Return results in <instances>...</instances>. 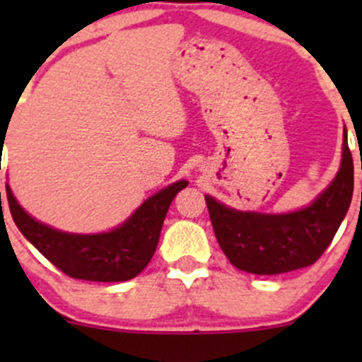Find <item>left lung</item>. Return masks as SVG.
<instances>
[{
  "label": "left lung",
  "mask_w": 362,
  "mask_h": 362,
  "mask_svg": "<svg viewBox=\"0 0 362 362\" xmlns=\"http://www.w3.org/2000/svg\"><path fill=\"white\" fill-rule=\"evenodd\" d=\"M354 160L343 129L337 177L308 206L287 214L242 211L204 196L215 236L233 266L254 275H279L313 264L349 211Z\"/></svg>",
  "instance_id": "8db88e82"
}]
</instances>
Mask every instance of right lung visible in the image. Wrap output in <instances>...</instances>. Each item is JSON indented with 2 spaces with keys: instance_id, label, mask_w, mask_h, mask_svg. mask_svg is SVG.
Returning a JSON list of instances; mask_svg holds the SVG:
<instances>
[{
  "instance_id": "right-lung-1",
  "label": "right lung",
  "mask_w": 362,
  "mask_h": 362,
  "mask_svg": "<svg viewBox=\"0 0 362 362\" xmlns=\"http://www.w3.org/2000/svg\"><path fill=\"white\" fill-rule=\"evenodd\" d=\"M187 184V180H178L160 189L122 224L94 235L66 233L36 221L21 206L8 184L6 198L19 231L61 272L90 282H126L140 275L151 262L168 208Z\"/></svg>"
}]
</instances>
